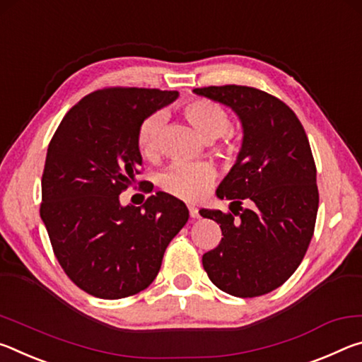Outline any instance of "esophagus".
Instances as JSON below:
<instances>
[{
    "label": "esophagus",
    "mask_w": 362,
    "mask_h": 362,
    "mask_svg": "<svg viewBox=\"0 0 362 362\" xmlns=\"http://www.w3.org/2000/svg\"><path fill=\"white\" fill-rule=\"evenodd\" d=\"M189 213H191V218H194V220H197V218L200 216L199 215V209H197V206H194V205L189 206Z\"/></svg>",
    "instance_id": "1"
}]
</instances>
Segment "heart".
<instances>
[{"instance_id": "b5f03b06", "label": "heart", "mask_w": 362, "mask_h": 362, "mask_svg": "<svg viewBox=\"0 0 362 362\" xmlns=\"http://www.w3.org/2000/svg\"><path fill=\"white\" fill-rule=\"evenodd\" d=\"M182 115L204 139L221 138L230 127L226 109L210 99H191L182 105ZM163 128V115L152 114L141 122L136 134L138 149L144 158H153L158 152L160 133ZM215 181V170L206 163H176L163 177V187L175 197L187 202L202 199Z\"/></svg>"}]
</instances>
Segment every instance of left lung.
I'll use <instances>...</instances> for the list:
<instances>
[{
    "label": "left lung",
    "mask_w": 362,
    "mask_h": 362,
    "mask_svg": "<svg viewBox=\"0 0 362 362\" xmlns=\"http://www.w3.org/2000/svg\"><path fill=\"white\" fill-rule=\"evenodd\" d=\"M194 93L233 109L242 125L235 163L216 189L218 199L230 200L233 213L200 210L223 233L220 245L202 257L204 269L234 297L272 292L298 268L315 233L319 192L310 141L293 110L257 88Z\"/></svg>",
    "instance_id": "obj_1"
}]
</instances>
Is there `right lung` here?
<instances>
[{"instance_id": "right-lung-1", "label": "right lung", "mask_w": 362, "mask_h": 362, "mask_svg": "<svg viewBox=\"0 0 362 362\" xmlns=\"http://www.w3.org/2000/svg\"><path fill=\"white\" fill-rule=\"evenodd\" d=\"M177 96L146 88L94 91L65 114L47 147L41 220L65 274L94 297L125 298L149 287L189 220L185 202L165 192L142 206L120 204L142 165L141 122Z\"/></svg>"}]
</instances>
